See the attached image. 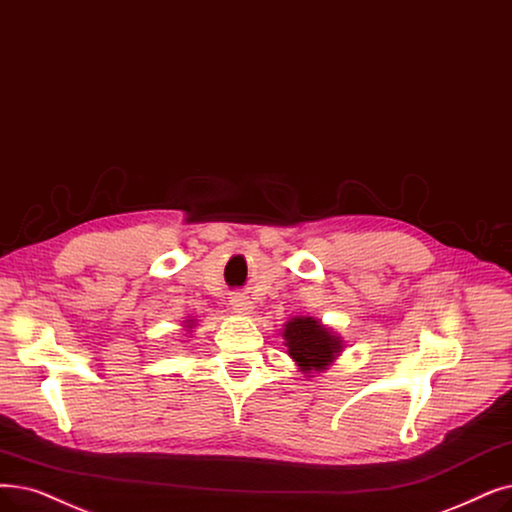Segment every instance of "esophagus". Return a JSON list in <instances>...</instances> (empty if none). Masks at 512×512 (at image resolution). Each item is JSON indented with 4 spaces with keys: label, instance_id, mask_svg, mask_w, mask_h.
I'll use <instances>...</instances> for the list:
<instances>
[{
    "label": "esophagus",
    "instance_id": "obj_1",
    "mask_svg": "<svg viewBox=\"0 0 512 512\" xmlns=\"http://www.w3.org/2000/svg\"><path fill=\"white\" fill-rule=\"evenodd\" d=\"M232 307L238 311V314H249V311H253V301H251V297H247V295H234L232 297Z\"/></svg>",
    "mask_w": 512,
    "mask_h": 512
}]
</instances>
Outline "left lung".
<instances>
[{"mask_svg":"<svg viewBox=\"0 0 512 512\" xmlns=\"http://www.w3.org/2000/svg\"><path fill=\"white\" fill-rule=\"evenodd\" d=\"M284 339L288 355L303 370H322L341 351L339 337L328 332L318 320L295 318L286 324Z\"/></svg>","mask_w":512,"mask_h":512,"instance_id":"8db88e82","label":"left lung"}]
</instances>
